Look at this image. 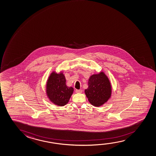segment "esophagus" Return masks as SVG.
Instances as JSON below:
<instances>
[{"label": "esophagus", "instance_id": "34e87169", "mask_svg": "<svg viewBox=\"0 0 156 156\" xmlns=\"http://www.w3.org/2000/svg\"><path fill=\"white\" fill-rule=\"evenodd\" d=\"M76 92L77 93H82V90H76Z\"/></svg>", "mask_w": 156, "mask_h": 156}]
</instances>
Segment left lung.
<instances>
[{"label": "left lung", "instance_id": "1", "mask_svg": "<svg viewBox=\"0 0 156 156\" xmlns=\"http://www.w3.org/2000/svg\"><path fill=\"white\" fill-rule=\"evenodd\" d=\"M112 87L111 82L103 71L91 75L88 80V88L85 90L86 97L93 106L100 107L111 98Z\"/></svg>", "mask_w": 156, "mask_h": 156}]
</instances>
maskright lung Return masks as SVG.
I'll return each mask as SVG.
<instances>
[{
  "mask_svg": "<svg viewBox=\"0 0 156 156\" xmlns=\"http://www.w3.org/2000/svg\"><path fill=\"white\" fill-rule=\"evenodd\" d=\"M74 89L66 85L65 76L62 71H53L46 83V94L50 101L57 106H64L68 104Z\"/></svg>",
  "mask_w": 156,
  "mask_h": 156,
  "instance_id": "obj_1",
  "label": "right lung"
}]
</instances>
